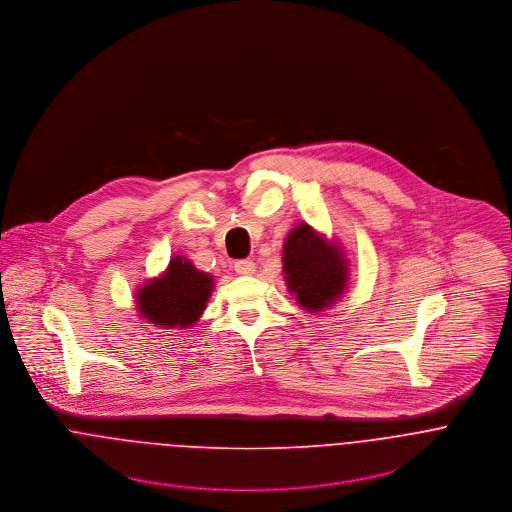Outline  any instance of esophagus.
<instances>
[{"mask_svg": "<svg viewBox=\"0 0 512 512\" xmlns=\"http://www.w3.org/2000/svg\"><path fill=\"white\" fill-rule=\"evenodd\" d=\"M233 269H235L237 275H253L255 273V263L251 259H241V261H235Z\"/></svg>", "mask_w": 512, "mask_h": 512, "instance_id": "34e87169", "label": "esophagus"}]
</instances>
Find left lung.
I'll return each mask as SVG.
<instances>
[{"label":"left lung","mask_w":512,"mask_h":512,"mask_svg":"<svg viewBox=\"0 0 512 512\" xmlns=\"http://www.w3.org/2000/svg\"><path fill=\"white\" fill-rule=\"evenodd\" d=\"M283 273L288 290L308 312L330 308L345 292L349 279L340 247L308 224H300L286 235Z\"/></svg>","instance_id":"8db88e82"}]
</instances>
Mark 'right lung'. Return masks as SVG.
<instances>
[{"label": "right lung", "mask_w": 512, "mask_h": 512, "mask_svg": "<svg viewBox=\"0 0 512 512\" xmlns=\"http://www.w3.org/2000/svg\"><path fill=\"white\" fill-rule=\"evenodd\" d=\"M212 288L214 279L208 273L176 255L161 277L139 288L137 308L151 324L188 328L202 316Z\"/></svg>", "instance_id": "add662e5"}]
</instances>
